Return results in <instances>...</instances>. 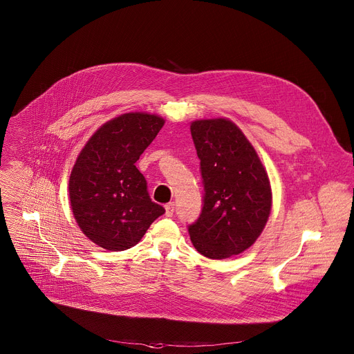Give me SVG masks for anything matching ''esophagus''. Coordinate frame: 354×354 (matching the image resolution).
Here are the masks:
<instances>
[{
	"instance_id": "esophagus-1",
	"label": "esophagus",
	"mask_w": 354,
	"mask_h": 354,
	"mask_svg": "<svg viewBox=\"0 0 354 354\" xmlns=\"http://www.w3.org/2000/svg\"><path fill=\"white\" fill-rule=\"evenodd\" d=\"M174 213H175V205H174V203H168V205L165 206V216H167V217H172Z\"/></svg>"
}]
</instances>
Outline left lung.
Returning a JSON list of instances; mask_svg holds the SVG:
<instances>
[{
	"label": "left lung",
	"instance_id": "obj_1",
	"mask_svg": "<svg viewBox=\"0 0 354 354\" xmlns=\"http://www.w3.org/2000/svg\"><path fill=\"white\" fill-rule=\"evenodd\" d=\"M190 133L205 197L198 218L187 227L189 235L203 257L225 259L262 234L272 209L269 176L255 148L231 120H194Z\"/></svg>",
	"mask_w": 354,
	"mask_h": 354
}]
</instances>
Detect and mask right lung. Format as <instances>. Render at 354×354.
Wrapping results in <instances>:
<instances>
[{
    "label": "right lung",
    "instance_id": "obj_1",
    "mask_svg": "<svg viewBox=\"0 0 354 354\" xmlns=\"http://www.w3.org/2000/svg\"><path fill=\"white\" fill-rule=\"evenodd\" d=\"M164 123L157 115L124 113L100 126L81 149L70 175V201L78 227L97 246L126 250L165 213L151 201L136 168Z\"/></svg>",
    "mask_w": 354,
    "mask_h": 354
}]
</instances>
